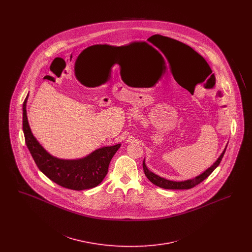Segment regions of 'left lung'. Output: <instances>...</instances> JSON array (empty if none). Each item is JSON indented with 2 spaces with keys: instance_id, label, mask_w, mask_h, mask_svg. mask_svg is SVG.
I'll return each instance as SVG.
<instances>
[{
  "instance_id": "1",
  "label": "left lung",
  "mask_w": 252,
  "mask_h": 252,
  "mask_svg": "<svg viewBox=\"0 0 252 252\" xmlns=\"http://www.w3.org/2000/svg\"><path fill=\"white\" fill-rule=\"evenodd\" d=\"M226 149H227V146L225 147L222 154L217 158V160L211 167L208 168L201 175L193 178L192 180H184V181H172V180H165V179L158 176L156 174H154L153 172L149 171L148 168L146 167V165H145L144 159L143 167H144V174H145L146 178L150 180L153 184H155L160 188H163V189H170V190H185V189L187 190V189H191V188H193L195 185L202 182L204 180H206L214 172V170L221 162Z\"/></svg>"
}]
</instances>
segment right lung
<instances>
[{"mask_svg":"<svg viewBox=\"0 0 252 252\" xmlns=\"http://www.w3.org/2000/svg\"><path fill=\"white\" fill-rule=\"evenodd\" d=\"M27 97L23 105V129L27 148L36 166L52 181L60 186L81 191L96 187L108 174L109 162L121 144L105 146L78 159H61L50 155L33 136L26 115Z\"/></svg>","mask_w":252,"mask_h":252,"instance_id":"1","label":"right lung"}]
</instances>
